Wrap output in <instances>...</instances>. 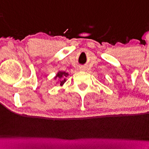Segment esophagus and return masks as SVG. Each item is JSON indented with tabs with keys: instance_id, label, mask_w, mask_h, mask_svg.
I'll list each match as a JSON object with an SVG mask.
<instances>
[{
	"instance_id": "esophagus-1",
	"label": "esophagus",
	"mask_w": 149,
	"mask_h": 149,
	"mask_svg": "<svg viewBox=\"0 0 149 149\" xmlns=\"http://www.w3.org/2000/svg\"><path fill=\"white\" fill-rule=\"evenodd\" d=\"M79 70H82V71H84V70H86V67H79Z\"/></svg>"
}]
</instances>
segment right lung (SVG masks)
<instances>
[{"mask_svg": "<svg viewBox=\"0 0 149 149\" xmlns=\"http://www.w3.org/2000/svg\"><path fill=\"white\" fill-rule=\"evenodd\" d=\"M67 76H68V73L67 72H59L57 74V76H56L55 78H57L59 79L60 80V85L61 86H62V85L65 82V81H66V79H65V77H67Z\"/></svg>", "mask_w": 149, "mask_h": 149, "instance_id": "add662e5", "label": "right lung"}]
</instances>
